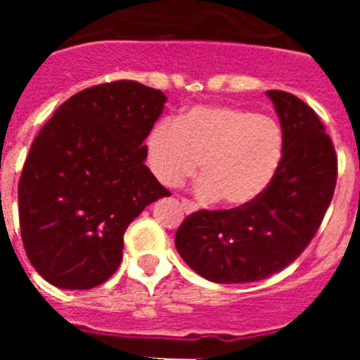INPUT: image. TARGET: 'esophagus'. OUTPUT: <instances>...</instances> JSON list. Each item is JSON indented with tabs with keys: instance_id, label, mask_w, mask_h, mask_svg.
Masks as SVG:
<instances>
[{
	"instance_id": "obj_1",
	"label": "esophagus",
	"mask_w": 360,
	"mask_h": 360,
	"mask_svg": "<svg viewBox=\"0 0 360 360\" xmlns=\"http://www.w3.org/2000/svg\"><path fill=\"white\" fill-rule=\"evenodd\" d=\"M182 207H184V211H186V212H195L196 211V205H195V203H191L189 200H182Z\"/></svg>"
}]
</instances>
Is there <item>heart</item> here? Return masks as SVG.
Returning <instances> with one entry per match:
<instances>
[{
    "label": "heart",
    "instance_id": "heart-1",
    "mask_svg": "<svg viewBox=\"0 0 360 360\" xmlns=\"http://www.w3.org/2000/svg\"><path fill=\"white\" fill-rule=\"evenodd\" d=\"M281 157L279 124L236 106L191 108L174 124H157L146 139V160L162 186H182L200 162V196L229 207L259 198Z\"/></svg>",
    "mask_w": 360,
    "mask_h": 360
}]
</instances>
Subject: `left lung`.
<instances>
[{
	"label": "left lung",
	"instance_id": "1",
	"mask_svg": "<svg viewBox=\"0 0 360 360\" xmlns=\"http://www.w3.org/2000/svg\"><path fill=\"white\" fill-rule=\"evenodd\" d=\"M283 131V157L265 193L243 207L198 211L178 227L174 245L212 283L262 281L290 265L316 236L337 182V157L308 104L270 90Z\"/></svg>",
	"mask_w": 360,
	"mask_h": 360
}]
</instances>
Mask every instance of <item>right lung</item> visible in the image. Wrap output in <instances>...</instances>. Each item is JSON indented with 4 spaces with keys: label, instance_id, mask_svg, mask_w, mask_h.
<instances>
[{
    "label": "right lung",
    "instance_id": "add662e5",
    "mask_svg": "<svg viewBox=\"0 0 360 360\" xmlns=\"http://www.w3.org/2000/svg\"><path fill=\"white\" fill-rule=\"evenodd\" d=\"M165 101L135 81L91 86L37 133L19 178V227L32 266L50 285L88 290L106 281L128 225L171 196L146 165L144 144Z\"/></svg>",
    "mask_w": 360,
    "mask_h": 360
}]
</instances>
